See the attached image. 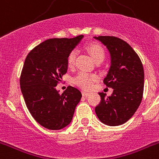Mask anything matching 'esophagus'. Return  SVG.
<instances>
[{
	"instance_id": "esophagus-1",
	"label": "esophagus",
	"mask_w": 159,
	"mask_h": 159,
	"mask_svg": "<svg viewBox=\"0 0 159 159\" xmlns=\"http://www.w3.org/2000/svg\"><path fill=\"white\" fill-rule=\"evenodd\" d=\"M82 95H83V96L87 97V96H88V95H90V93H89V92H84V91H83Z\"/></svg>"
}]
</instances>
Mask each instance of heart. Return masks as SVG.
Returning a JSON list of instances; mask_svg holds the SVG:
<instances>
[{
    "mask_svg": "<svg viewBox=\"0 0 159 159\" xmlns=\"http://www.w3.org/2000/svg\"><path fill=\"white\" fill-rule=\"evenodd\" d=\"M87 50L95 62L102 61L104 59V51H103L102 48L98 43H90L87 46ZM75 57H76V52L73 50L69 53L68 57H67L68 66L71 67V66L74 65ZM97 79H98V77L95 74H91V73L85 72V71H80L73 78V83L83 89L89 90L93 86L94 82L97 80Z\"/></svg>",
    "mask_w": 159,
    "mask_h": 159,
    "instance_id": "b5f03b06",
    "label": "heart"
}]
</instances>
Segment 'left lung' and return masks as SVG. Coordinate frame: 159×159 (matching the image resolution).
<instances>
[{
	"label": "left lung",
	"mask_w": 159,
	"mask_h": 159,
	"mask_svg": "<svg viewBox=\"0 0 159 159\" xmlns=\"http://www.w3.org/2000/svg\"><path fill=\"white\" fill-rule=\"evenodd\" d=\"M108 49L111 67L103 83L113 88L111 95L99 92L101 102L95 107L97 117L108 126H119L133 116L143 99L144 70L137 53L116 36H94Z\"/></svg>",
	"instance_id": "left-lung-1"
}]
</instances>
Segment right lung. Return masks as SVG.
<instances>
[{
	"label": "right lung",
	"instance_id": "obj_1",
	"mask_svg": "<svg viewBox=\"0 0 159 159\" xmlns=\"http://www.w3.org/2000/svg\"><path fill=\"white\" fill-rule=\"evenodd\" d=\"M83 37L49 39L36 46L25 60L20 78L24 99L35 120L49 130L67 127L82 97L74 87L68 86L62 94L56 87L67 71L68 55Z\"/></svg>",
	"mask_w": 159,
	"mask_h": 159
}]
</instances>
